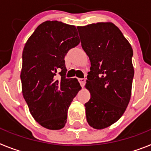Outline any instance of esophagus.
Masks as SVG:
<instances>
[{
    "mask_svg": "<svg viewBox=\"0 0 151 151\" xmlns=\"http://www.w3.org/2000/svg\"><path fill=\"white\" fill-rule=\"evenodd\" d=\"M78 82H79L80 85L82 87H84V85L85 84V78H78Z\"/></svg>",
    "mask_w": 151,
    "mask_h": 151,
    "instance_id": "1",
    "label": "esophagus"
}]
</instances>
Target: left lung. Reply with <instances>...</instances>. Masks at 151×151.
Instances as JSON below:
<instances>
[{
	"label": "left lung",
	"instance_id": "8db88e82",
	"mask_svg": "<svg viewBox=\"0 0 151 151\" xmlns=\"http://www.w3.org/2000/svg\"><path fill=\"white\" fill-rule=\"evenodd\" d=\"M82 47L91 61L86 88L91 98L85 104L90 126L103 129L115 123L126 110L134 77L133 50L112 22L77 27Z\"/></svg>",
	"mask_w": 151,
	"mask_h": 151
}]
</instances>
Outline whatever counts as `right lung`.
<instances>
[{
	"mask_svg": "<svg viewBox=\"0 0 151 151\" xmlns=\"http://www.w3.org/2000/svg\"><path fill=\"white\" fill-rule=\"evenodd\" d=\"M76 26L46 21L35 30L22 52V94L35 120L50 130L66 123L67 111L78 91L76 78H66L65 56L79 44ZM59 73L61 77L55 76Z\"/></svg>",
	"mask_w": 151,
	"mask_h": 151,
	"instance_id": "1",
	"label": "right lung"
}]
</instances>
